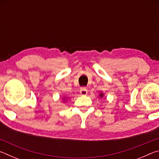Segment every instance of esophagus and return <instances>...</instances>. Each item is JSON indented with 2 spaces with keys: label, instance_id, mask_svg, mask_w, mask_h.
Instances as JSON below:
<instances>
[{
  "label": "esophagus",
  "instance_id": "34e87169",
  "mask_svg": "<svg viewBox=\"0 0 159 159\" xmlns=\"http://www.w3.org/2000/svg\"><path fill=\"white\" fill-rule=\"evenodd\" d=\"M80 93L81 95H86L88 94V90L85 88H82L80 90Z\"/></svg>",
  "mask_w": 159,
  "mask_h": 159
}]
</instances>
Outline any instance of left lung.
Wrapping results in <instances>:
<instances>
[{
    "label": "left lung",
    "mask_w": 159,
    "mask_h": 159,
    "mask_svg": "<svg viewBox=\"0 0 159 159\" xmlns=\"http://www.w3.org/2000/svg\"><path fill=\"white\" fill-rule=\"evenodd\" d=\"M99 96H100L101 98H102V97H103V94H102V93H100V95H99Z\"/></svg>",
    "instance_id": "1"
}]
</instances>
